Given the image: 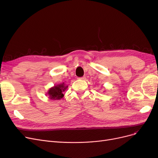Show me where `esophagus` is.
Instances as JSON below:
<instances>
[{
	"label": "esophagus",
	"instance_id": "esophagus-1",
	"mask_svg": "<svg viewBox=\"0 0 158 158\" xmlns=\"http://www.w3.org/2000/svg\"><path fill=\"white\" fill-rule=\"evenodd\" d=\"M80 80H85V76H83V77H81V78H79Z\"/></svg>",
	"mask_w": 158,
	"mask_h": 158
}]
</instances>
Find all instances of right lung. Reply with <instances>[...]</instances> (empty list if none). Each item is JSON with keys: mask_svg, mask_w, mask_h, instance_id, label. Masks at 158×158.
Instances as JSON below:
<instances>
[{"mask_svg": "<svg viewBox=\"0 0 158 158\" xmlns=\"http://www.w3.org/2000/svg\"><path fill=\"white\" fill-rule=\"evenodd\" d=\"M68 88V85H65L64 83L55 85L51 87L47 92L49 98L52 100H59L64 97L63 92Z\"/></svg>", "mask_w": 158, "mask_h": 158, "instance_id": "1", "label": "right lung"}]
</instances>
